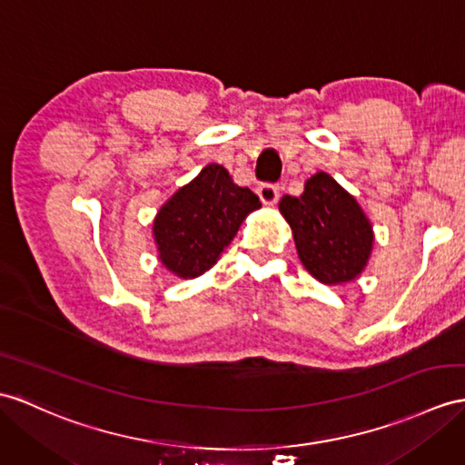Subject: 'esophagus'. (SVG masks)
<instances>
[{"label":"esophagus","mask_w":465,"mask_h":465,"mask_svg":"<svg viewBox=\"0 0 465 465\" xmlns=\"http://www.w3.org/2000/svg\"><path fill=\"white\" fill-rule=\"evenodd\" d=\"M258 197L264 205H274L280 197V185L278 183H260L258 185Z\"/></svg>","instance_id":"esophagus-1"}]
</instances>
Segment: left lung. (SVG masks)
I'll use <instances>...</instances> for the list:
<instances>
[{"label":"left lung","instance_id":"8db88e82","mask_svg":"<svg viewBox=\"0 0 465 465\" xmlns=\"http://www.w3.org/2000/svg\"><path fill=\"white\" fill-rule=\"evenodd\" d=\"M280 211L312 276L323 284H341L361 274L372 248L371 224L333 177L315 173L300 197H282Z\"/></svg>","mask_w":465,"mask_h":465}]
</instances>
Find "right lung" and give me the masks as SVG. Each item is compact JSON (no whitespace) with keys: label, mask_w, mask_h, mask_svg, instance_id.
<instances>
[{"label":"right lung","mask_w":465,"mask_h":465,"mask_svg":"<svg viewBox=\"0 0 465 465\" xmlns=\"http://www.w3.org/2000/svg\"><path fill=\"white\" fill-rule=\"evenodd\" d=\"M258 207V195L236 185L223 165H207L157 213L153 234L162 262L181 278L203 274Z\"/></svg>","instance_id":"right-lung-1"}]
</instances>
